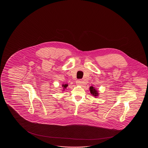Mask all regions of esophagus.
Here are the masks:
<instances>
[{
	"label": "esophagus",
	"instance_id": "esophagus-1",
	"mask_svg": "<svg viewBox=\"0 0 148 148\" xmlns=\"http://www.w3.org/2000/svg\"><path fill=\"white\" fill-rule=\"evenodd\" d=\"M82 83L83 82L81 80H78L76 82V85H78V86H82Z\"/></svg>",
	"mask_w": 148,
	"mask_h": 148
}]
</instances>
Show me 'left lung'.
Segmentation results:
<instances>
[{
	"instance_id": "obj_1",
	"label": "left lung",
	"mask_w": 148,
	"mask_h": 148,
	"mask_svg": "<svg viewBox=\"0 0 148 148\" xmlns=\"http://www.w3.org/2000/svg\"><path fill=\"white\" fill-rule=\"evenodd\" d=\"M89 90H90V92L91 94L93 96H94L95 97H97L98 96V95H99L98 91L96 89H95L94 87L90 86V87H89Z\"/></svg>"
}]
</instances>
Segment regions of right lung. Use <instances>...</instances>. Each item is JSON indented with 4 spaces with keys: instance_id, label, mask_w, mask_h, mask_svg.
Returning <instances> with one entry per match:
<instances>
[{
    "instance_id": "1",
    "label": "right lung",
    "mask_w": 148,
    "mask_h": 148,
    "mask_svg": "<svg viewBox=\"0 0 148 148\" xmlns=\"http://www.w3.org/2000/svg\"><path fill=\"white\" fill-rule=\"evenodd\" d=\"M68 86V84H62V88H63V90H64L65 89H66V87Z\"/></svg>"
}]
</instances>
